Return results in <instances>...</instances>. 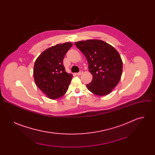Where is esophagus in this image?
<instances>
[{"mask_svg":"<svg viewBox=\"0 0 155 155\" xmlns=\"http://www.w3.org/2000/svg\"><path fill=\"white\" fill-rule=\"evenodd\" d=\"M82 74H83V71H80L78 73H77L76 74H77V75H81Z\"/></svg>","mask_w":155,"mask_h":155,"instance_id":"1","label":"esophagus"}]
</instances>
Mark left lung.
<instances>
[{
    "instance_id": "left-lung-1",
    "label": "left lung",
    "mask_w": 155,
    "mask_h": 155,
    "mask_svg": "<svg viewBox=\"0 0 155 155\" xmlns=\"http://www.w3.org/2000/svg\"><path fill=\"white\" fill-rule=\"evenodd\" d=\"M87 59L92 81L86 84L87 90L97 96L111 93L119 83L123 62L117 50L101 40H87L75 43Z\"/></svg>"
}]
</instances>
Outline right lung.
Returning <instances> with one entry per match:
<instances>
[{"label": "right lung", "instance_id": "add662e5", "mask_svg": "<svg viewBox=\"0 0 155 155\" xmlns=\"http://www.w3.org/2000/svg\"><path fill=\"white\" fill-rule=\"evenodd\" d=\"M72 46L71 42L58 44L43 51L35 62V84L49 99H57L68 90L73 75L65 72L63 59Z\"/></svg>", "mask_w": 155, "mask_h": 155}]
</instances>
